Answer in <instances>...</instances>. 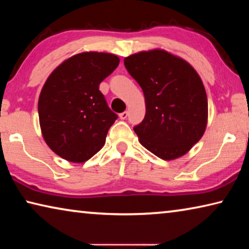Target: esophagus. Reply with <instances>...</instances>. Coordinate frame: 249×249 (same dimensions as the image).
<instances>
[{"label": "esophagus", "mask_w": 249, "mask_h": 249, "mask_svg": "<svg viewBox=\"0 0 249 249\" xmlns=\"http://www.w3.org/2000/svg\"><path fill=\"white\" fill-rule=\"evenodd\" d=\"M127 116H128V112L125 111V112H123V113H121V114H120V119H121V120H126V119H127Z\"/></svg>", "instance_id": "esophagus-1"}]
</instances>
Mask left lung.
<instances>
[{
	"instance_id": "obj_1",
	"label": "left lung",
	"mask_w": 249,
	"mask_h": 249,
	"mask_svg": "<svg viewBox=\"0 0 249 249\" xmlns=\"http://www.w3.org/2000/svg\"><path fill=\"white\" fill-rule=\"evenodd\" d=\"M124 65L145 96L146 115L134 127L141 144L163 160L187 154L208 124V98L200 75L184 59L163 49L130 54Z\"/></svg>"
}]
</instances>
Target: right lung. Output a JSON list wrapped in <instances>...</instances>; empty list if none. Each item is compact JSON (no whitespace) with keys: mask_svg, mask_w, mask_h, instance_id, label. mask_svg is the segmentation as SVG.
<instances>
[{"mask_svg":"<svg viewBox=\"0 0 249 249\" xmlns=\"http://www.w3.org/2000/svg\"><path fill=\"white\" fill-rule=\"evenodd\" d=\"M120 64L113 53L86 52L65 60L46 80L38 99L46 144L71 162H84L102 148L117 115L100 83Z\"/></svg>","mask_w":249,"mask_h":249,"instance_id":"1","label":"right lung"}]
</instances>
